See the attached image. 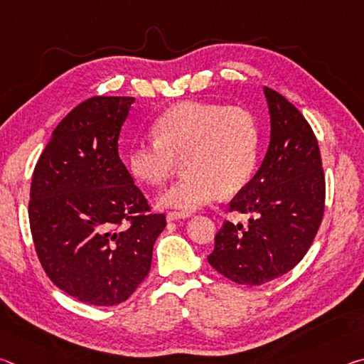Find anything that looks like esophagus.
<instances>
[{
    "label": "esophagus",
    "mask_w": 364,
    "mask_h": 364,
    "mask_svg": "<svg viewBox=\"0 0 364 364\" xmlns=\"http://www.w3.org/2000/svg\"><path fill=\"white\" fill-rule=\"evenodd\" d=\"M189 213H180V212H168L167 213V221H175L181 218H188Z\"/></svg>",
    "instance_id": "esophagus-1"
}]
</instances>
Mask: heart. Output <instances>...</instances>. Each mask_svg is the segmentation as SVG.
<instances>
[{"instance_id": "obj_1", "label": "heart", "mask_w": 364, "mask_h": 364, "mask_svg": "<svg viewBox=\"0 0 364 364\" xmlns=\"http://www.w3.org/2000/svg\"><path fill=\"white\" fill-rule=\"evenodd\" d=\"M156 139L136 141L128 152L134 178L151 186L167 183L183 162L180 181L159 197L162 208L193 213L236 194L254 175L260 128L245 107L181 102L154 122Z\"/></svg>"}]
</instances>
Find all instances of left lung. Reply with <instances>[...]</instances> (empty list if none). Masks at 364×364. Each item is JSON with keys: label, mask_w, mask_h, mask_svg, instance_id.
<instances>
[{"label": "left lung", "mask_w": 364, "mask_h": 364, "mask_svg": "<svg viewBox=\"0 0 364 364\" xmlns=\"http://www.w3.org/2000/svg\"><path fill=\"white\" fill-rule=\"evenodd\" d=\"M269 146L255 176L230 202L247 225L225 221L208 263L237 284L260 286L286 274L310 249L324 213L326 183L318 139L300 110L263 88Z\"/></svg>", "instance_id": "8db88e82"}]
</instances>
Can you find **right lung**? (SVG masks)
Wrapping results in <instances>:
<instances>
[{"label": "right lung", "mask_w": 364, "mask_h": 364, "mask_svg": "<svg viewBox=\"0 0 364 364\" xmlns=\"http://www.w3.org/2000/svg\"><path fill=\"white\" fill-rule=\"evenodd\" d=\"M134 97L95 96L60 120L35 165L28 220L48 278L73 299L112 306L151 269L165 215L151 207L119 157Z\"/></svg>", "instance_id": "add662e5"}]
</instances>
